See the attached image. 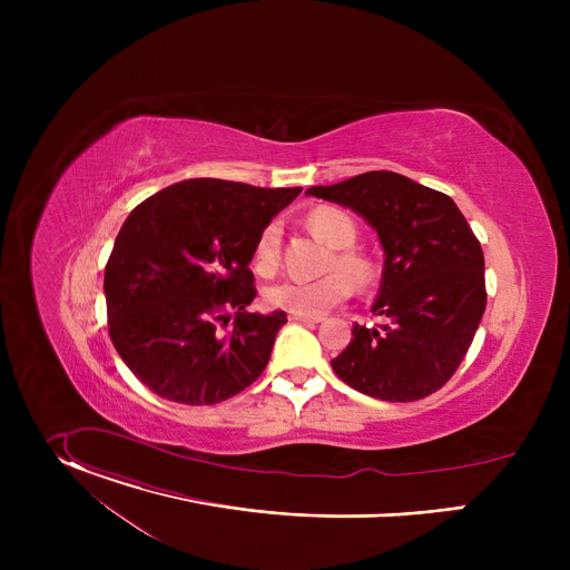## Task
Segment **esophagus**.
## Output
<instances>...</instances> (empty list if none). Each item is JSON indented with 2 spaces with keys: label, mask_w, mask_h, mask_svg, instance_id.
<instances>
[{
  "label": "esophagus",
  "mask_w": 570,
  "mask_h": 570,
  "mask_svg": "<svg viewBox=\"0 0 570 570\" xmlns=\"http://www.w3.org/2000/svg\"><path fill=\"white\" fill-rule=\"evenodd\" d=\"M291 320H295V322H306V324H315V322H320L322 317H320V315H299V313H291Z\"/></svg>",
  "instance_id": "1"
}]
</instances>
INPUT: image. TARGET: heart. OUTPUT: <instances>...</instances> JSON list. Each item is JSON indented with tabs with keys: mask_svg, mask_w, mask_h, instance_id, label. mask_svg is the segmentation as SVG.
Returning <instances> with one entry per match:
<instances>
[{
	"mask_svg": "<svg viewBox=\"0 0 570 570\" xmlns=\"http://www.w3.org/2000/svg\"><path fill=\"white\" fill-rule=\"evenodd\" d=\"M306 225L332 248H338L330 259L327 271H334L320 279H284L268 288L266 297L275 308L299 313V315H320L330 311L352 295V282L358 288H367L374 282V268L367 257L352 250L356 240L354 220L336 207H317L306 216ZM282 250V227L271 223L257 240L255 262L262 271H273L279 262Z\"/></svg>",
	"mask_w": 570,
	"mask_h": 570,
	"instance_id": "heart-1",
	"label": "heart"
}]
</instances>
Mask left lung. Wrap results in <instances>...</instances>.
Wrapping results in <instances>:
<instances>
[{
  "instance_id": "1",
  "label": "left lung",
  "mask_w": 570,
  "mask_h": 570,
  "mask_svg": "<svg viewBox=\"0 0 570 570\" xmlns=\"http://www.w3.org/2000/svg\"><path fill=\"white\" fill-rule=\"evenodd\" d=\"M315 196L363 216L379 234L383 273L372 313L332 361L350 387L381 401H417L462 363L484 313V257L458 205L394 171H370Z\"/></svg>"
}]
</instances>
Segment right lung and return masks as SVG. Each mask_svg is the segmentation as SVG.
Here are the masks:
<instances>
[{
	"label": "right lung",
	"mask_w": 570,
	"mask_h": 570,
	"mask_svg": "<svg viewBox=\"0 0 570 570\" xmlns=\"http://www.w3.org/2000/svg\"><path fill=\"white\" fill-rule=\"evenodd\" d=\"M299 191L196 178L130 212L104 291L112 345L148 390L212 405L259 379L286 313L246 308L257 295L248 266L259 234Z\"/></svg>",
	"instance_id": "right-lung-1"
}]
</instances>
